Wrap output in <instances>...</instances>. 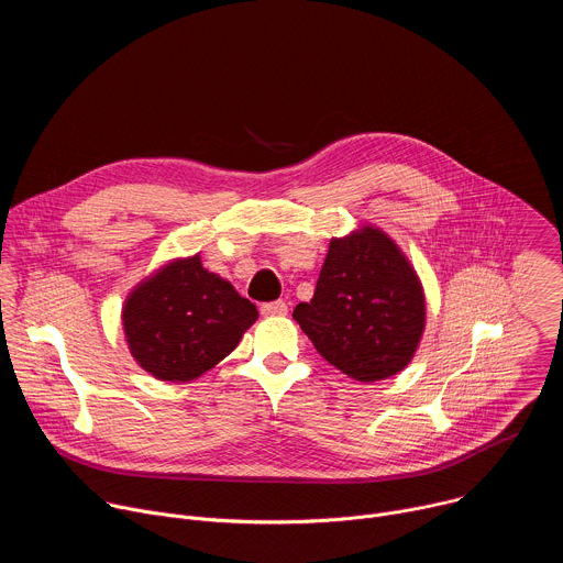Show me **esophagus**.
<instances>
[{"label":"esophagus","instance_id":"1","mask_svg":"<svg viewBox=\"0 0 563 563\" xmlns=\"http://www.w3.org/2000/svg\"><path fill=\"white\" fill-rule=\"evenodd\" d=\"M261 313H263V316H285V313H287V305H285L283 300L263 302V305H261Z\"/></svg>","mask_w":563,"mask_h":563}]
</instances>
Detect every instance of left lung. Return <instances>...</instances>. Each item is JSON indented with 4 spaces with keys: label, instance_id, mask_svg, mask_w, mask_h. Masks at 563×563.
I'll list each match as a JSON object with an SVG mask.
<instances>
[{
    "label": "left lung",
    "instance_id": "1",
    "mask_svg": "<svg viewBox=\"0 0 563 563\" xmlns=\"http://www.w3.org/2000/svg\"><path fill=\"white\" fill-rule=\"evenodd\" d=\"M316 352L343 374L372 383L404 369L426 328L417 272L380 229L334 238L313 298L294 309Z\"/></svg>",
    "mask_w": 563,
    "mask_h": 563
}]
</instances>
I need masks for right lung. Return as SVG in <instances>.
Instances as JSON below:
<instances>
[{
    "label": "right lung",
    "instance_id": "1",
    "mask_svg": "<svg viewBox=\"0 0 563 563\" xmlns=\"http://www.w3.org/2000/svg\"><path fill=\"white\" fill-rule=\"evenodd\" d=\"M256 318V305L207 272L200 256L174 261L140 283L122 309L133 358L172 383L194 380L220 363Z\"/></svg>",
    "mask_w": 563,
    "mask_h": 563
}]
</instances>
